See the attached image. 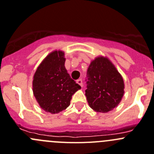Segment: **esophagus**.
Returning <instances> with one entry per match:
<instances>
[{
    "label": "esophagus",
    "mask_w": 154,
    "mask_h": 154,
    "mask_svg": "<svg viewBox=\"0 0 154 154\" xmlns=\"http://www.w3.org/2000/svg\"><path fill=\"white\" fill-rule=\"evenodd\" d=\"M77 84H78L80 87H83V81H82L81 79H79V80H77Z\"/></svg>",
    "instance_id": "esophagus-1"
}]
</instances>
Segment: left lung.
<instances>
[{
	"label": "left lung",
	"mask_w": 154,
	"mask_h": 154,
	"mask_svg": "<svg viewBox=\"0 0 154 154\" xmlns=\"http://www.w3.org/2000/svg\"><path fill=\"white\" fill-rule=\"evenodd\" d=\"M85 90L89 106L98 112H108L117 107L124 95L122 76L108 57H97L87 70Z\"/></svg>",
	"instance_id": "left-lung-1"
}]
</instances>
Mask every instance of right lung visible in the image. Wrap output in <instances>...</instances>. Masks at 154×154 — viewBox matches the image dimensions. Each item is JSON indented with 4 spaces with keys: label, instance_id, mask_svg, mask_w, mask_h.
<instances>
[{
    "label": "right lung",
    "instance_id": "right-lung-1",
    "mask_svg": "<svg viewBox=\"0 0 154 154\" xmlns=\"http://www.w3.org/2000/svg\"><path fill=\"white\" fill-rule=\"evenodd\" d=\"M64 63V51L54 50L45 57L33 76L34 97L40 107L51 114L66 109L73 95L81 88L70 78Z\"/></svg>",
    "mask_w": 154,
    "mask_h": 154
}]
</instances>
